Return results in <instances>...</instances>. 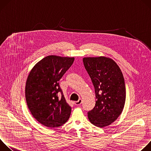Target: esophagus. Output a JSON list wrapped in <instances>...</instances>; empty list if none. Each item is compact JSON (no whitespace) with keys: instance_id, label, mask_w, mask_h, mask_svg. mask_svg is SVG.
<instances>
[{"instance_id":"esophagus-1","label":"esophagus","mask_w":151,"mask_h":151,"mask_svg":"<svg viewBox=\"0 0 151 151\" xmlns=\"http://www.w3.org/2000/svg\"><path fill=\"white\" fill-rule=\"evenodd\" d=\"M81 103H82V100H81V99H79L78 101H74V104H75V105H76V106L80 105Z\"/></svg>"}]
</instances>
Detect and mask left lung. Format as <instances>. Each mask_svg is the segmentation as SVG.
<instances>
[{"label": "left lung", "instance_id": "1", "mask_svg": "<svg viewBox=\"0 0 151 151\" xmlns=\"http://www.w3.org/2000/svg\"><path fill=\"white\" fill-rule=\"evenodd\" d=\"M83 62L94 87L96 99L88 118L96 127L109 125L121 114L125 102L122 73L115 61L108 57H85Z\"/></svg>", "mask_w": 151, "mask_h": 151}]
</instances>
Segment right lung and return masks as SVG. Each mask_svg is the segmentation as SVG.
<instances>
[{
	"label": "right lung",
	"instance_id": "1",
	"mask_svg": "<svg viewBox=\"0 0 151 151\" xmlns=\"http://www.w3.org/2000/svg\"><path fill=\"white\" fill-rule=\"evenodd\" d=\"M74 60V57L47 56L35 64L27 77L25 88L27 106L33 116L46 127H60L70 117L71 107L58 81Z\"/></svg>",
	"mask_w": 151,
	"mask_h": 151
}]
</instances>
